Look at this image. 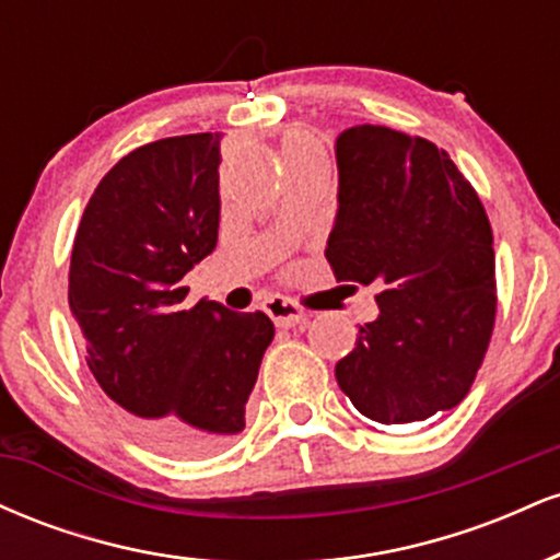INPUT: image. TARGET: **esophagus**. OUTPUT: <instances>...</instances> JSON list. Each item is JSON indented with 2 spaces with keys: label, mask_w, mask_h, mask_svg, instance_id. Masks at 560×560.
<instances>
[{
  "label": "esophagus",
  "mask_w": 560,
  "mask_h": 560,
  "mask_svg": "<svg viewBox=\"0 0 560 560\" xmlns=\"http://www.w3.org/2000/svg\"><path fill=\"white\" fill-rule=\"evenodd\" d=\"M262 311H266L268 318H271L276 326H281V329H292V326H298L300 320L305 318V311H302L298 302L279 298V294L262 302Z\"/></svg>",
  "instance_id": "34e87169"
}]
</instances>
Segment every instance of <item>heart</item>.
Wrapping results in <instances>:
<instances>
[{"label":"heart","instance_id":"b5f03b06","mask_svg":"<svg viewBox=\"0 0 560 560\" xmlns=\"http://www.w3.org/2000/svg\"><path fill=\"white\" fill-rule=\"evenodd\" d=\"M281 160L284 168H324L326 171V152L316 133L311 131H289L281 139Z\"/></svg>","mask_w":560,"mask_h":560}]
</instances>
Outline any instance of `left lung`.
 Returning <instances> with one entry per match:
<instances>
[{
  "instance_id": "left-lung-1",
  "label": "left lung",
  "mask_w": 560,
  "mask_h": 560,
  "mask_svg": "<svg viewBox=\"0 0 560 560\" xmlns=\"http://www.w3.org/2000/svg\"><path fill=\"white\" fill-rule=\"evenodd\" d=\"M337 168L326 260L339 281L378 289V318L361 326L337 382L365 419L427 421L464 400L490 347V218L429 139L352 126L337 137Z\"/></svg>"
}]
</instances>
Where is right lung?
Masks as SVG:
<instances>
[{
  "mask_svg": "<svg viewBox=\"0 0 560 560\" xmlns=\"http://www.w3.org/2000/svg\"><path fill=\"white\" fill-rule=\"evenodd\" d=\"M221 133L128 152L107 171L75 231L68 302L86 363L141 440L202 455L244 429L273 324L221 302L184 307L182 279L218 242Z\"/></svg>",
  "mask_w": 560,
  "mask_h": 560,
  "instance_id": "1",
  "label": "right lung"
}]
</instances>
